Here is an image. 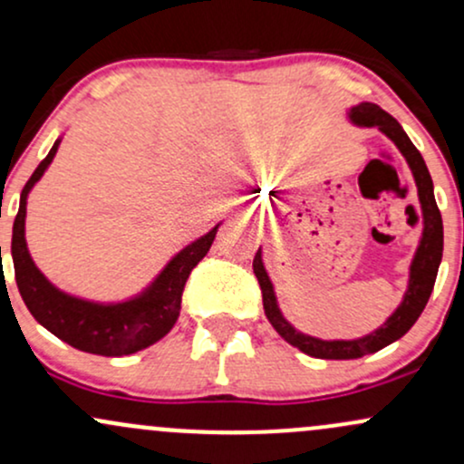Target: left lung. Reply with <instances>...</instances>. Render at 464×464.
Returning a JSON list of instances; mask_svg holds the SVG:
<instances>
[{"label":"left lung","mask_w":464,"mask_h":464,"mask_svg":"<svg viewBox=\"0 0 464 464\" xmlns=\"http://www.w3.org/2000/svg\"><path fill=\"white\" fill-rule=\"evenodd\" d=\"M349 117L351 121L358 126H366V129H372V126H375V129H380L388 140L395 143L399 152L406 157L410 169H412L414 183H417L420 211H423V236H420L417 255H414L412 266H410V284L401 305L397 307L395 314H392L380 329H375L372 334L358 340H321L296 332V329L284 318L279 305H276L273 284H270L268 273H266L262 264V248L257 250V255H255L253 259V270L259 281V287H262L264 312L266 316H268L270 324H273L276 334H279L285 343H290L292 347L312 355V358L321 360H355L362 358V355L375 353V351L384 349L391 343L401 338V335L417 323L420 312L428 305V299L430 295H432V287L436 281V273H439L440 257H443V218H440L439 207H436L432 177H430L428 165H425L420 152L414 148V143L410 141V137L403 132L395 117L388 115L386 111L380 109L377 104L362 102L358 106H353Z\"/></svg>","instance_id":"left-lung-1"}]
</instances>
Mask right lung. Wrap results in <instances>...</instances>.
Here are the masks:
<instances>
[{
    "instance_id": "right-lung-1",
    "label": "right lung",
    "mask_w": 464,
    "mask_h": 464,
    "mask_svg": "<svg viewBox=\"0 0 464 464\" xmlns=\"http://www.w3.org/2000/svg\"><path fill=\"white\" fill-rule=\"evenodd\" d=\"M58 143L61 140L52 146L50 154L39 163L21 191L19 211L13 225V246H10L19 295L32 316L44 324L47 332L54 334L63 343L72 344L73 349L106 355V358L137 353L161 340L174 327L189 273L211 248L218 227L180 250L177 257L165 266L163 273L152 281L150 287H146L135 299L102 305V303L82 301L65 295L36 268L25 244V202H28L30 189L44 177L47 165L54 159Z\"/></svg>"
}]
</instances>
